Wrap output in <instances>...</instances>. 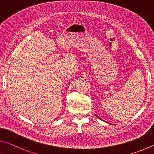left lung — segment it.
Wrapping results in <instances>:
<instances>
[{"label": "left lung", "instance_id": "obj_1", "mask_svg": "<svg viewBox=\"0 0 154 154\" xmlns=\"http://www.w3.org/2000/svg\"><path fill=\"white\" fill-rule=\"evenodd\" d=\"M98 117V116H97Z\"/></svg>", "mask_w": 154, "mask_h": 154}]
</instances>
